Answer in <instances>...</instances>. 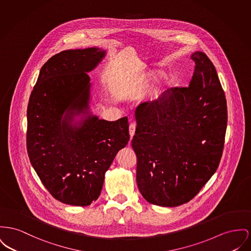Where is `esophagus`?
<instances>
[{
    "label": "esophagus",
    "instance_id": "34e87169",
    "mask_svg": "<svg viewBox=\"0 0 251 251\" xmlns=\"http://www.w3.org/2000/svg\"><path fill=\"white\" fill-rule=\"evenodd\" d=\"M134 131H135V123L132 122L129 126V133H130V136H131V139L133 138V134H134Z\"/></svg>",
    "mask_w": 251,
    "mask_h": 251
}]
</instances>
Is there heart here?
Instances as JSON below:
<instances>
[{
	"instance_id": "1",
	"label": "heart",
	"mask_w": 251,
	"mask_h": 251,
	"mask_svg": "<svg viewBox=\"0 0 251 251\" xmlns=\"http://www.w3.org/2000/svg\"><path fill=\"white\" fill-rule=\"evenodd\" d=\"M164 75H165V72L162 71V70H153V71H151L150 74H149V77H150V79H151V80H158L159 78H161L162 76H164ZM174 83V78L173 77H167V79H166V84L167 85H172Z\"/></svg>"
}]
</instances>
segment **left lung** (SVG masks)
I'll list each match as a JSON object with an SVG mask.
<instances>
[{
  "instance_id": "8db88e82",
  "label": "left lung",
  "mask_w": 251,
  "mask_h": 251,
  "mask_svg": "<svg viewBox=\"0 0 251 251\" xmlns=\"http://www.w3.org/2000/svg\"><path fill=\"white\" fill-rule=\"evenodd\" d=\"M189 87L168 89L135 110L132 147L137 157L136 182L149 203H188L216 172L227 123L224 90L205 53L192 55Z\"/></svg>"
}]
</instances>
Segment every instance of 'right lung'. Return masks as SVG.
Listing matches in <instances>:
<instances>
[{
  "instance_id": "add662e5",
  "label": "right lung",
  "mask_w": 251,
  "mask_h": 251,
  "mask_svg": "<svg viewBox=\"0 0 251 251\" xmlns=\"http://www.w3.org/2000/svg\"><path fill=\"white\" fill-rule=\"evenodd\" d=\"M97 47L66 50L42 67L27 107L26 147L46 190L72 206H88L102 190L105 173L130 139L128 118L89 113L90 76L103 59ZM89 116L76 126L74 118Z\"/></svg>"
}]
</instances>
